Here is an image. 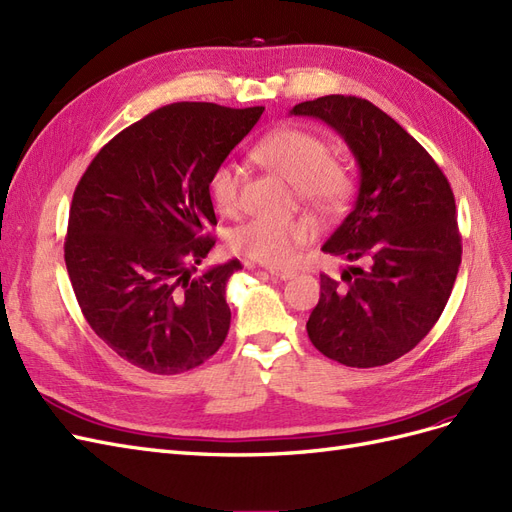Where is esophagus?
<instances>
[{
  "instance_id": "esophagus-1",
  "label": "esophagus",
  "mask_w": 512,
  "mask_h": 512,
  "mask_svg": "<svg viewBox=\"0 0 512 512\" xmlns=\"http://www.w3.org/2000/svg\"><path fill=\"white\" fill-rule=\"evenodd\" d=\"M269 273H271V277H275V280H282V282L292 280V277L297 275V271L294 269H277V267H269Z\"/></svg>"
}]
</instances>
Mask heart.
<instances>
[{
  "instance_id": "heart-1",
  "label": "heart",
  "mask_w": 512,
  "mask_h": 512,
  "mask_svg": "<svg viewBox=\"0 0 512 512\" xmlns=\"http://www.w3.org/2000/svg\"><path fill=\"white\" fill-rule=\"evenodd\" d=\"M254 158L275 175L294 183L297 194L320 213L342 211L352 194V173L346 162L331 158L327 143L314 132L280 128L254 147ZM211 198L222 213H237L241 203V170L224 162L211 175ZM314 222L307 218H254L232 230V252L269 267L292 262L299 247L314 239Z\"/></svg>"
}]
</instances>
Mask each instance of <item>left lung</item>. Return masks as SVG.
<instances>
[{"instance_id": "1", "label": "left lung", "mask_w": 512, "mask_h": 512, "mask_svg": "<svg viewBox=\"0 0 512 512\" xmlns=\"http://www.w3.org/2000/svg\"><path fill=\"white\" fill-rule=\"evenodd\" d=\"M290 115L314 117L344 138L359 194L322 245L344 256L348 286L320 275L307 320L312 344L348 367H378L410 352L438 322L461 265L455 196L438 164L369 100L324 96Z\"/></svg>"}]
</instances>
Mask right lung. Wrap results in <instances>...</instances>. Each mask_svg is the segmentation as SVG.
I'll return each mask as SVG.
<instances>
[{
  "label": "right lung",
  "instance_id": "right-lung-1",
  "mask_svg": "<svg viewBox=\"0 0 512 512\" xmlns=\"http://www.w3.org/2000/svg\"><path fill=\"white\" fill-rule=\"evenodd\" d=\"M265 106L175 102L121 130L76 185L64 245L89 327L123 361L173 376L205 363L230 327L228 260L194 277L218 224L213 170Z\"/></svg>",
  "mask_w": 512,
  "mask_h": 512
}]
</instances>
